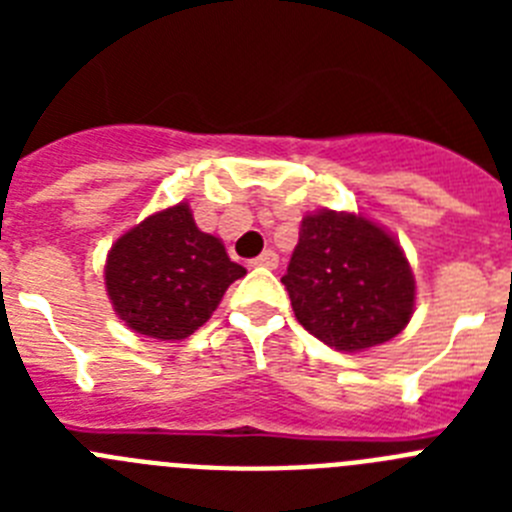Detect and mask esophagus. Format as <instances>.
<instances>
[{"label": "esophagus", "instance_id": "1", "mask_svg": "<svg viewBox=\"0 0 512 512\" xmlns=\"http://www.w3.org/2000/svg\"><path fill=\"white\" fill-rule=\"evenodd\" d=\"M277 264H279V256L274 251H271V248L251 261V266H266V269H274V266H277Z\"/></svg>", "mask_w": 512, "mask_h": 512}]
</instances>
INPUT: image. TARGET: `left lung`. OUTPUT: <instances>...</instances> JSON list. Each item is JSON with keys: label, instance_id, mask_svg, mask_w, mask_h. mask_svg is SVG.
Segmentation results:
<instances>
[{"label": "left lung", "instance_id": "left-lung-1", "mask_svg": "<svg viewBox=\"0 0 512 512\" xmlns=\"http://www.w3.org/2000/svg\"><path fill=\"white\" fill-rule=\"evenodd\" d=\"M282 284L302 328L338 351L379 346L413 318L415 279L400 243L351 212L302 217Z\"/></svg>", "mask_w": 512, "mask_h": 512}]
</instances>
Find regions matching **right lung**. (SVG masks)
<instances>
[{
	"instance_id": "add662e5",
	"label": "right lung",
	"mask_w": 512,
	"mask_h": 512,
	"mask_svg": "<svg viewBox=\"0 0 512 512\" xmlns=\"http://www.w3.org/2000/svg\"><path fill=\"white\" fill-rule=\"evenodd\" d=\"M246 274L220 238L202 233L187 202L146 217L112 243L104 284L130 330L182 341L205 325L225 289Z\"/></svg>"
}]
</instances>
